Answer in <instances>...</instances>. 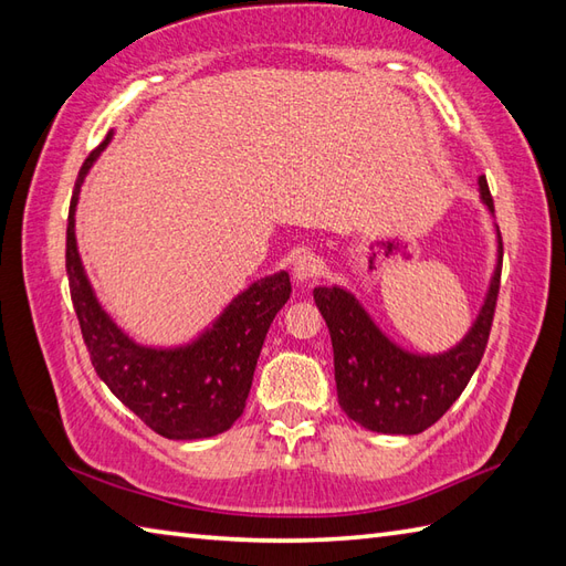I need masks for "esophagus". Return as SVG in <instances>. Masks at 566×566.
Instances as JSON below:
<instances>
[{
	"label": "esophagus",
	"mask_w": 566,
	"mask_h": 566,
	"mask_svg": "<svg viewBox=\"0 0 566 566\" xmlns=\"http://www.w3.org/2000/svg\"><path fill=\"white\" fill-rule=\"evenodd\" d=\"M318 272H321V260L313 253H301L294 260V280L296 282H311L318 277Z\"/></svg>",
	"instance_id": "1"
}]
</instances>
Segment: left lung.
<instances>
[{
    "instance_id": "8db88e82",
    "label": "left lung",
    "mask_w": 566,
    "mask_h": 566,
    "mask_svg": "<svg viewBox=\"0 0 566 566\" xmlns=\"http://www.w3.org/2000/svg\"><path fill=\"white\" fill-rule=\"evenodd\" d=\"M480 190L484 205L494 212L484 176ZM502 255L499 235V265L480 318L461 345L439 357H417L392 345L345 289H313L315 306L333 339L337 400L349 419L380 433H419L439 422L465 390L488 349L502 284Z\"/></svg>"
}]
</instances>
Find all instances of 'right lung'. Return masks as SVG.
I'll list each match as a JSON object with an SVG mask.
<instances>
[{
	"label": "right lung",
	"mask_w": 566,
	"mask_h": 566,
	"mask_svg": "<svg viewBox=\"0 0 566 566\" xmlns=\"http://www.w3.org/2000/svg\"><path fill=\"white\" fill-rule=\"evenodd\" d=\"M111 135L88 154L67 217V265L72 304L91 364L113 396L166 439H207L227 431L243 415L255 364L274 315L292 294L280 272L245 289L209 333L180 349L139 347L117 327L91 292L74 239V207L91 164Z\"/></svg>",
	"instance_id": "1"
}]
</instances>
